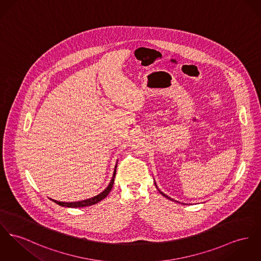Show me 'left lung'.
I'll return each mask as SVG.
<instances>
[{
    "label": "left lung",
    "mask_w": 261,
    "mask_h": 261,
    "mask_svg": "<svg viewBox=\"0 0 261 261\" xmlns=\"http://www.w3.org/2000/svg\"><path fill=\"white\" fill-rule=\"evenodd\" d=\"M159 192H160L161 194H162V195H163V196H164V197H165V198H167V199H169V200H171V201H174V200H173V199H171V198H169V197H168V196H167V195H165V194H164V193H162V192H161L160 190H159Z\"/></svg>",
    "instance_id": "obj_1"
}]
</instances>
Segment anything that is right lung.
I'll use <instances>...</instances> for the list:
<instances>
[{"instance_id":"1","label":"right lung","mask_w":261,"mask_h":261,"mask_svg":"<svg viewBox=\"0 0 261 261\" xmlns=\"http://www.w3.org/2000/svg\"><path fill=\"white\" fill-rule=\"evenodd\" d=\"M116 168H117V164L115 166V169H114V173H113V177L110 180L108 187L103 191L101 192L99 195L93 197V198H90V199H87V200H83L81 201H72V202H64V201H58L56 200H51L53 201H55L56 203L60 204L61 206H66V207H83V206H88V205H92V204H95L97 202L102 201L103 199H105L108 194L110 193L112 187H113V184H114V178H115V174H116Z\"/></svg>"}]
</instances>
